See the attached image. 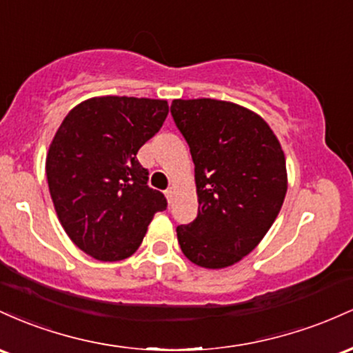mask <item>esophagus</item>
<instances>
[{"mask_svg": "<svg viewBox=\"0 0 353 353\" xmlns=\"http://www.w3.org/2000/svg\"><path fill=\"white\" fill-rule=\"evenodd\" d=\"M165 196H166V200H168V203H172V200H173V196H175V188H168L165 192Z\"/></svg>", "mask_w": 353, "mask_h": 353, "instance_id": "34e87169", "label": "esophagus"}]
</instances>
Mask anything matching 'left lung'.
<instances>
[{
	"label": "left lung",
	"instance_id": "left-lung-1",
	"mask_svg": "<svg viewBox=\"0 0 353 353\" xmlns=\"http://www.w3.org/2000/svg\"><path fill=\"white\" fill-rule=\"evenodd\" d=\"M173 120L195 165L198 215L176 228L190 262H240L279 216L288 178L279 138L260 114L232 101L173 100Z\"/></svg>",
	"mask_w": 353,
	"mask_h": 353
}]
</instances>
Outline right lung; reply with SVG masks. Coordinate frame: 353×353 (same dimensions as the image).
<instances>
[{"label":"right lung","instance_id":"1","mask_svg":"<svg viewBox=\"0 0 353 353\" xmlns=\"http://www.w3.org/2000/svg\"><path fill=\"white\" fill-rule=\"evenodd\" d=\"M166 114V100L94 97L70 110L54 133L46 155L50 195L66 235L86 255L128 259L166 208L137 160Z\"/></svg>","mask_w":353,"mask_h":353}]
</instances>
